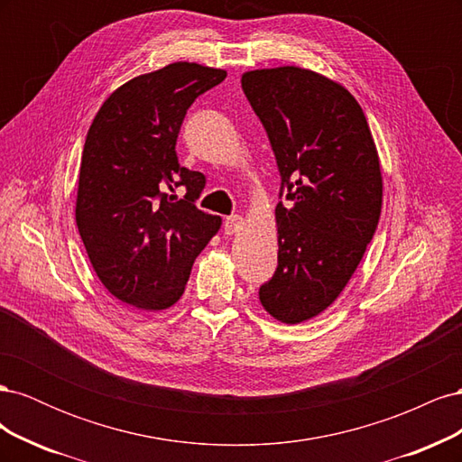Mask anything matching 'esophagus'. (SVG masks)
Returning <instances> with one entry per match:
<instances>
[{
    "mask_svg": "<svg viewBox=\"0 0 462 462\" xmlns=\"http://www.w3.org/2000/svg\"><path fill=\"white\" fill-rule=\"evenodd\" d=\"M243 217L241 216H229L227 219H226V226H223V227H226V233L227 235H235L236 231H241V227H243Z\"/></svg>",
    "mask_w": 462,
    "mask_h": 462,
    "instance_id": "34e87169",
    "label": "esophagus"
}]
</instances>
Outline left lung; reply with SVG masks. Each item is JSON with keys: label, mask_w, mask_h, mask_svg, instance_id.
I'll return each mask as SVG.
<instances>
[{"label": "left lung", "mask_w": 462, "mask_h": 462, "mask_svg": "<svg viewBox=\"0 0 462 462\" xmlns=\"http://www.w3.org/2000/svg\"><path fill=\"white\" fill-rule=\"evenodd\" d=\"M243 92L268 133L282 175L277 270L258 295L299 324L341 295L375 233L382 170L365 111L337 82L300 67L248 71Z\"/></svg>", "instance_id": "left-lung-1"}]
</instances>
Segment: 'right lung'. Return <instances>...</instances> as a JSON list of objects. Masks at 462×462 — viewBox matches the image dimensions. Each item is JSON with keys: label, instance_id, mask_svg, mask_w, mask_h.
Instances as JSON below:
<instances>
[{"label": "right lung", "instance_id": "obj_1", "mask_svg": "<svg viewBox=\"0 0 462 462\" xmlns=\"http://www.w3.org/2000/svg\"><path fill=\"white\" fill-rule=\"evenodd\" d=\"M226 77L223 69L171 63L125 82L88 129L77 227L104 287L134 309L175 304L221 226L219 216L194 204L206 177L180 167L175 144L187 109ZM177 188L185 198L176 197Z\"/></svg>", "mask_w": 462, "mask_h": 462}]
</instances>
